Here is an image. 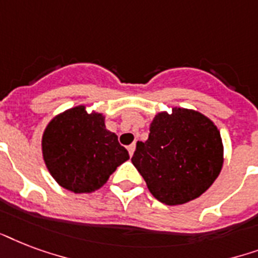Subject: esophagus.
Segmentation results:
<instances>
[{
  "instance_id": "1",
  "label": "esophagus",
  "mask_w": 258,
  "mask_h": 258,
  "mask_svg": "<svg viewBox=\"0 0 258 258\" xmlns=\"http://www.w3.org/2000/svg\"><path fill=\"white\" fill-rule=\"evenodd\" d=\"M135 149H136V144H131L129 147H127V151H129V155L133 156V153H135Z\"/></svg>"
}]
</instances>
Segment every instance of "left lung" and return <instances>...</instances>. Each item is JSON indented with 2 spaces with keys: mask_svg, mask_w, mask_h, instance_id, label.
<instances>
[{
  "mask_svg": "<svg viewBox=\"0 0 258 258\" xmlns=\"http://www.w3.org/2000/svg\"><path fill=\"white\" fill-rule=\"evenodd\" d=\"M132 163L149 192L168 206L184 205L210 188L223 167L219 129L205 114L173 106L152 119L149 137L137 141Z\"/></svg>",
  "mask_w": 258,
  "mask_h": 258,
  "instance_id": "8db88e82",
  "label": "left lung"
}]
</instances>
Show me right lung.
<instances>
[{
  "mask_svg": "<svg viewBox=\"0 0 258 258\" xmlns=\"http://www.w3.org/2000/svg\"><path fill=\"white\" fill-rule=\"evenodd\" d=\"M44 163L63 188L91 194L106 184L117 167L129 160L118 137L105 126V115L78 105L61 111L41 137Z\"/></svg>",
  "mask_w": 258,
  "mask_h": 258,
  "instance_id": "1",
  "label": "right lung"
}]
</instances>
